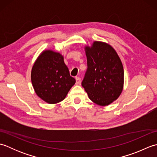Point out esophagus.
Listing matches in <instances>:
<instances>
[{
	"label": "esophagus",
	"mask_w": 157,
	"mask_h": 157,
	"mask_svg": "<svg viewBox=\"0 0 157 157\" xmlns=\"http://www.w3.org/2000/svg\"><path fill=\"white\" fill-rule=\"evenodd\" d=\"M75 81H76V84H79V83H80V81H81V79L79 78H75Z\"/></svg>",
	"instance_id": "obj_1"
}]
</instances>
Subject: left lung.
<instances>
[{
    "label": "left lung",
    "mask_w": 157,
    "mask_h": 157,
    "mask_svg": "<svg viewBox=\"0 0 157 157\" xmlns=\"http://www.w3.org/2000/svg\"><path fill=\"white\" fill-rule=\"evenodd\" d=\"M84 49L88 69L82 85L93 102L107 106L116 101L123 91L122 62L113 46L106 42L94 41Z\"/></svg>",
    "instance_id": "left-lung-1"
}]
</instances>
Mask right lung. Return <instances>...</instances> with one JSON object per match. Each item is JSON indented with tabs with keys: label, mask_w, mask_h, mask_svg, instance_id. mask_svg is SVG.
I'll return each instance as SVG.
<instances>
[{
	"label": "right lung",
	"mask_w": 157,
	"mask_h": 157,
	"mask_svg": "<svg viewBox=\"0 0 157 157\" xmlns=\"http://www.w3.org/2000/svg\"><path fill=\"white\" fill-rule=\"evenodd\" d=\"M31 80L36 94L48 104L63 101L75 83L63 56L52 50H44L36 59L32 69Z\"/></svg>",
	"instance_id": "add662e5"
}]
</instances>
